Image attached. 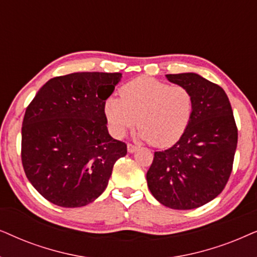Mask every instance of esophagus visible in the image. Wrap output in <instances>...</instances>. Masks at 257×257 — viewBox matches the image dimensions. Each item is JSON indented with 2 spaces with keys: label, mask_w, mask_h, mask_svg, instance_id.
I'll return each mask as SVG.
<instances>
[{
  "label": "esophagus",
  "mask_w": 257,
  "mask_h": 257,
  "mask_svg": "<svg viewBox=\"0 0 257 257\" xmlns=\"http://www.w3.org/2000/svg\"><path fill=\"white\" fill-rule=\"evenodd\" d=\"M126 149H128V153L133 154V153H135L136 150H138L139 148H138V147H136V146L132 145V143H128V145H126Z\"/></svg>",
  "instance_id": "1"
}]
</instances>
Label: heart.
Masks as SVG:
<instances>
[{"label":"heart","instance_id":"heart-1","mask_svg":"<svg viewBox=\"0 0 257 257\" xmlns=\"http://www.w3.org/2000/svg\"><path fill=\"white\" fill-rule=\"evenodd\" d=\"M193 110V95L186 87L147 76L123 85L121 98L110 96L104 102V115L112 134L122 138L138 122V138L155 147L179 141Z\"/></svg>","mask_w":257,"mask_h":257}]
</instances>
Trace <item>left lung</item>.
<instances>
[{"label": "left lung", "instance_id": "obj_1", "mask_svg": "<svg viewBox=\"0 0 257 257\" xmlns=\"http://www.w3.org/2000/svg\"><path fill=\"white\" fill-rule=\"evenodd\" d=\"M166 77L190 91L194 110L179 141L154 154L147 182L163 206L195 209L214 200L227 184L237 146V128L230 102L220 85L195 73Z\"/></svg>", "mask_w": 257, "mask_h": 257}]
</instances>
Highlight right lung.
I'll use <instances>...</instances> for the list:
<instances>
[{
  "label": "right lung",
  "mask_w": 257,
  "mask_h": 257,
  "mask_svg": "<svg viewBox=\"0 0 257 257\" xmlns=\"http://www.w3.org/2000/svg\"><path fill=\"white\" fill-rule=\"evenodd\" d=\"M119 73L54 77L37 91L22 123V164L29 182L49 202L77 208L108 186L125 143L108 133L104 102Z\"/></svg>",
  "instance_id": "obj_1"
}]
</instances>
